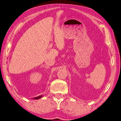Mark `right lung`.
<instances>
[{"instance_id":"obj_1","label":"right lung","mask_w":121,"mask_h":121,"mask_svg":"<svg viewBox=\"0 0 121 121\" xmlns=\"http://www.w3.org/2000/svg\"><path fill=\"white\" fill-rule=\"evenodd\" d=\"M43 96L42 95H40L39 96H37V97H34L33 99H40V98H41Z\"/></svg>"}]
</instances>
